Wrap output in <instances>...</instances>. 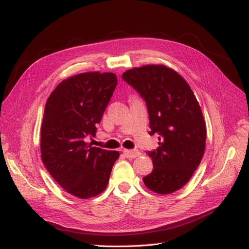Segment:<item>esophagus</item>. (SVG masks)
Instances as JSON below:
<instances>
[{"label":"esophagus","instance_id":"esophagus-1","mask_svg":"<svg viewBox=\"0 0 249 249\" xmlns=\"http://www.w3.org/2000/svg\"><path fill=\"white\" fill-rule=\"evenodd\" d=\"M124 154L126 158H129V159H134V158L139 157L141 155V153L137 149H124Z\"/></svg>","mask_w":249,"mask_h":249}]
</instances>
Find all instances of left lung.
Wrapping results in <instances>:
<instances>
[{
	"mask_svg": "<svg viewBox=\"0 0 249 249\" xmlns=\"http://www.w3.org/2000/svg\"><path fill=\"white\" fill-rule=\"evenodd\" d=\"M123 79L146 103L149 135H159V146L147 153L154 169L143 183L156 193L175 192L191 178L206 149L207 129L199 104L184 78L165 65L134 67Z\"/></svg>",
	"mask_w": 249,
	"mask_h": 249,
	"instance_id": "left-lung-1",
	"label": "left lung"
}]
</instances>
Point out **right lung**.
<instances>
[{
	"mask_svg": "<svg viewBox=\"0 0 249 249\" xmlns=\"http://www.w3.org/2000/svg\"><path fill=\"white\" fill-rule=\"evenodd\" d=\"M117 85L113 72H83L63 80L44 107L40 152L44 166L63 189L79 198L102 193L119 158L116 150L92 146L96 124Z\"/></svg>",
	"mask_w": 249,
	"mask_h": 249,
	"instance_id": "add662e5",
	"label": "right lung"
}]
</instances>
